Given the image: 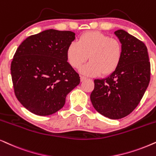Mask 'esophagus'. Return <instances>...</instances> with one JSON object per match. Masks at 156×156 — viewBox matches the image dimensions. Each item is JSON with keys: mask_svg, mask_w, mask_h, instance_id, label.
<instances>
[{"mask_svg": "<svg viewBox=\"0 0 156 156\" xmlns=\"http://www.w3.org/2000/svg\"><path fill=\"white\" fill-rule=\"evenodd\" d=\"M87 79V78L86 76H80V80H81V82H83V81L86 80Z\"/></svg>", "mask_w": 156, "mask_h": 156, "instance_id": "esophagus-1", "label": "esophagus"}]
</instances>
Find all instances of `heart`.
I'll list each match as a JSON object with an SVG mask.
<instances>
[{
  "label": "heart",
  "instance_id": "obj_1",
  "mask_svg": "<svg viewBox=\"0 0 156 156\" xmlns=\"http://www.w3.org/2000/svg\"><path fill=\"white\" fill-rule=\"evenodd\" d=\"M80 69V72L87 76L105 75L114 72L122 57V46L116 38H110L100 31H90L82 34L78 41L71 42L66 50V58L72 67Z\"/></svg>",
  "mask_w": 156,
  "mask_h": 156
}]
</instances>
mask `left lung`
<instances>
[{"mask_svg": "<svg viewBox=\"0 0 156 156\" xmlns=\"http://www.w3.org/2000/svg\"><path fill=\"white\" fill-rule=\"evenodd\" d=\"M115 34L122 44V59L110 76L94 80L90 100L99 113L118 120L130 114L140 103L150 82L151 64L143 41L122 29Z\"/></svg>", "mask_w": 156, "mask_h": 156, "instance_id": "8db88e82", "label": "left lung"}]
</instances>
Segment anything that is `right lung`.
Returning a JSON list of instances; mask_svg holds the SVG:
<instances>
[{
    "label": "right lung",
    "mask_w": 156,
    "mask_h": 156,
    "mask_svg": "<svg viewBox=\"0 0 156 156\" xmlns=\"http://www.w3.org/2000/svg\"><path fill=\"white\" fill-rule=\"evenodd\" d=\"M74 39L72 31L48 29L29 36L16 50L11 65L14 92L31 112L46 116L57 112L80 84L66 58Z\"/></svg>",
    "instance_id": "1"
}]
</instances>
